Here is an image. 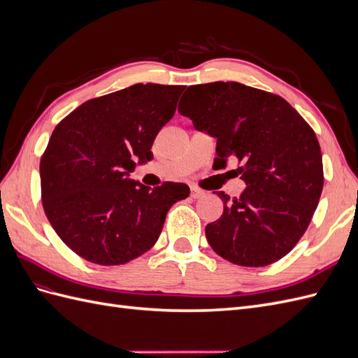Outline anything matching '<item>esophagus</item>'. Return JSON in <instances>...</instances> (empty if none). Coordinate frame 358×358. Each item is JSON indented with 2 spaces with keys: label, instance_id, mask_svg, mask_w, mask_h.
Returning <instances> with one entry per match:
<instances>
[{
  "label": "esophagus",
  "instance_id": "obj_1",
  "mask_svg": "<svg viewBox=\"0 0 358 358\" xmlns=\"http://www.w3.org/2000/svg\"><path fill=\"white\" fill-rule=\"evenodd\" d=\"M204 196V191L197 188V187H191V197L192 199H200Z\"/></svg>",
  "mask_w": 358,
  "mask_h": 358
}]
</instances>
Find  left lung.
Wrapping results in <instances>:
<instances>
[{
	"label": "left lung",
	"instance_id": "left-lung-1",
	"mask_svg": "<svg viewBox=\"0 0 358 358\" xmlns=\"http://www.w3.org/2000/svg\"><path fill=\"white\" fill-rule=\"evenodd\" d=\"M179 113L216 137L213 167L237 161L239 197L216 191L220 220L206 225L213 251L245 267L285 257L305 234L324 185L322 155L310 125L282 96L237 82L188 86Z\"/></svg>",
	"mask_w": 358,
	"mask_h": 358
}]
</instances>
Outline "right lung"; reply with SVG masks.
I'll use <instances>...</instances> for the list:
<instances>
[{
	"mask_svg": "<svg viewBox=\"0 0 358 358\" xmlns=\"http://www.w3.org/2000/svg\"><path fill=\"white\" fill-rule=\"evenodd\" d=\"M183 85L137 83L85 101L53 129L40 159L41 204L59 239L101 266L149 251L185 183L150 189L128 173L154 158L152 143L176 112Z\"/></svg>",
	"mask_w": 358,
	"mask_h": 358,
	"instance_id": "obj_1",
	"label": "right lung"
}]
</instances>
